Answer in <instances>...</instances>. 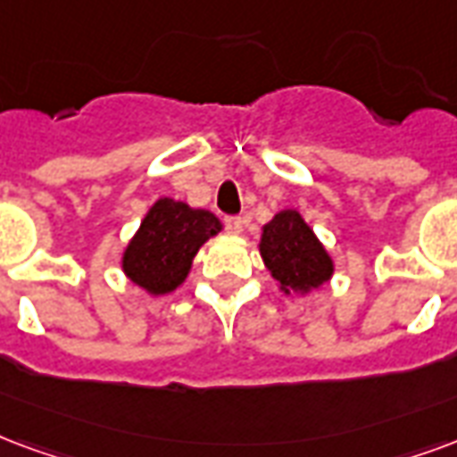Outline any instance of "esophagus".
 Segmentation results:
<instances>
[{
    "label": "esophagus",
    "mask_w": 457,
    "mask_h": 457,
    "mask_svg": "<svg viewBox=\"0 0 457 457\" xmlns=\"http://www.w3.org/2000/svg\"><path fill=\"white\" fill-rule=\"evenodd\" d=\"M222 225H225V229H228L229 235H239L242 228H245V220L237 218V215H228V218L222 220Z\"/></svg>",
    "instance_id": "34e87169"
}]
</instances>
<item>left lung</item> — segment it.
<instances>
[{
  "label": "left lung",
  "instance_id": "obj_1",
  "mask_svg": "<svg viewBox=\"0 0 457 457\" xmlns=\"http://www.w3.org/2000/svg\"><path fill=\"white\" fill-rule=\"evenodd\" d=\"M259 249L266 269L286 293L317 288L332 278V259L300 212L283 211L263 225Z\"/></svg>",
  "mask_w": 457,
  "mask_h": 457
}]
</instances>
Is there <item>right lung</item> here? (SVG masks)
I'll use <instances>...</instances> for the list:
<instances>
[{
  "label": "right lung",
  "mask_w": 457,
  "mask_h": 457,
  "mask_svg": "<svg viewBox=\"0 0 457 457\" xmlns=\"http://www.w3.org/2000/svg\"><path fill=\"white\" fill-rule=\"evenodd\" d=\"M215 232L220 220L212 212L160 198L125 249L123 271L154 295L171 293L186 278L195 252Z\"/></svg>",
  "instance_id": "add662e5"
}]
</instances>
